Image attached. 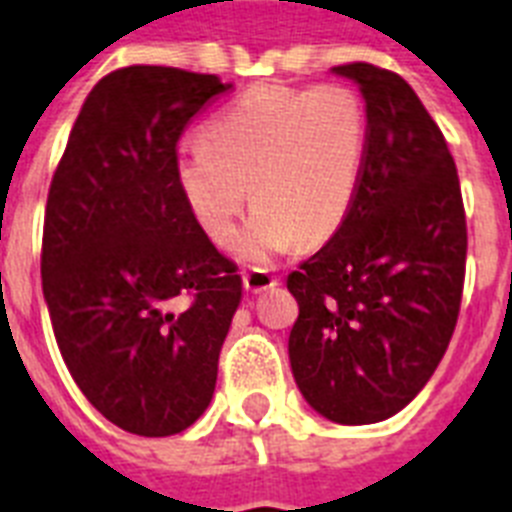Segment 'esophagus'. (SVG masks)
Here are the masks:
<instances>
[{
  "mask_svg": "<svg viewBox=\"0 0 512 512\" xmlns=\"http://www.w3.org/2000/svg\"><path fill=\"white\" fill-rule=\"evenodd\" d=\"M243 285L251 293H264V290L275 288L277 277L272 272H267V269H253V272H245L243 275Z\"/></svg>",
  "mask_w": 512,
  "mask_h": 512,
  "instance_id": "1",
  "label": "esophagus"
}]
</instances>
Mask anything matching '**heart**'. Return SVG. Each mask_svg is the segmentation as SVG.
Returning <instances> with one entry per match:
<instances>
[{
    "label": "heart",
    "instance_id": "1",
    "mask_svg": "<svg viewBox=\"0 0 512 512\" xmlns=\"http://www.w3.org/2000/svg\"><path fill=\"white\" fill-rule=\"evenodd\" d=\"M367 155V110L357 89L264 84L237 97L182 145L174 177L190 214L216 245H232L251 195L243 253L269 259L293 243L335 235L357 198Z\"/></svg>",
    "mask_w": 512,
    "mask_h": 512
}]
</instances>
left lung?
<instances>
[{
    "instance_id": "8db88e82",
    "label": "left lung",
    "mask_w": 512,
    "mask_h": 512,
    "mask_svg": "<svg viewBox=\"0 0 512 512\" xmlns=\"http://www.w3.org/2000/svg\"><path fill=\"white\" fill-rule=\"evenodd\" d=\"M333 71L365 97V171L338 232L288 275V354L322 418L367 425L404 410L439 367L463 301L468 227L455 158L410 84L372 63Z\"/></svg>"
}]
</instances>
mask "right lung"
I'll list each match as a JSON object with an SVG mask.
<instances>
[{"label": "right lung", "mask_w": 512, "mask_h": 512, "mask_svg": "<svg viewBox=\"0 0 512 512\" xmlns=\"http://www.w3.org/2000/svg\"><path fill=\"white\" fill-rule=\"evenodd\" d=\"M232 84L129 65L89 92L49 185L42 285L57 349L92 407L137 436L206 412L243 280L190 214L177 142Z\"/></svg>", "instance_id": "obj_1"}]
</instances>
